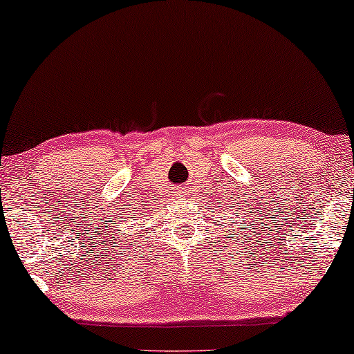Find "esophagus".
Segmentation results:
<instances>
[{
  "label": "esophagus",
  "mask_w": 354,
  "mask_h": 354,
  "mask_svg": "<svg viewBox=\"0 0 354 354\" xmlns=\"http://www.w3.org/2000/svg\"><path fill=\"white\" fill-rule=\"evenodd\" d=\"M185 193H187V187H180V188H178V195H185Z\"/></svg>",
  "instance_id": "1"
}]
</instances>
